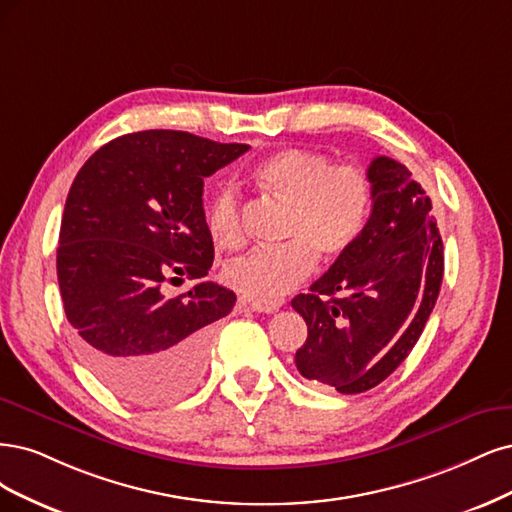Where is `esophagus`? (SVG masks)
<instances>
[{
	"label": "esophagus",
	"mask_w": 512,
	"mask_h": 512,
	"mask_svg": "<svg viewBox=\"0 0 512 512\" xmlns=\"http://www.w3.org/2000/svg\"><path fill=\"white\" fill-rule=\"evenodd\" d=\"M244 304H249V308H253L255 312H268V315L280 308V302L276 300H246Z\"/></svg>",
	"instance_id": "1"
}]
</instances>
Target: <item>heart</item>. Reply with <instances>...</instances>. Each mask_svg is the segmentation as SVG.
<instances>
[{
	"label": "heart",
	"instance_id": "heart-1",
	"mask_svg": "<svg viewBox=\"0 0 512 512\" xmlns=\"http://www.w3.org/2000/svg\"><path fill=\"white\" fill-rule=\"evenodd\" d=\"M257 183L291 206L280 249H255L223 272L225 283L253 300H278L315 270L317 255L334 261L349 253L370 217V180L355 166H334L312 148H283L253 170ZM212 242L236 249L244 242L240 197L232 187L214 193L206 212Z\"/></svg>",
	"mask_w": 512,
	"mask_h": 512
}]
</instances>
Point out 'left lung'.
<instances>
[{"instance_id": "1", "label": "left lung", "mask_w": 512, "mask_h": 512, "mask_svg": "<svg viewBox=\"0 0 512 512\" xmlns=\"http://www.w3.org/2000/svg\"><path fill=\"white\" fill-rule=\"evenodd\" d=\"M372 212L349 253L291 306L308 325L295 366L308 381L364 393L398 368L436 306L444 255L432 200L406 166L376 157Z\"/></svg>"}]
</instances>
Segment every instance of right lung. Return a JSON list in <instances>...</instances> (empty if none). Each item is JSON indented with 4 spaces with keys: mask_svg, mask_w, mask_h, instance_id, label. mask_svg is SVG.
<instances>
[{
    "mask_svg": "<svg viewBox=\"0 0 512 512\" xmlns=\"http://www.w3.org/2000/svg\"><path fill=\"white\" fill-rule=\"evenodd\" d=\"M249 144L148 129L95 151L65 200L57 278L76 349L100 381L131 404L187 395L206 368L212 325L234 291L204 280L214 244L204 178ZM197 279L168 299L163 282Z\"/></svg>",
    "mask_w": 512,
    "mask_h": 512,
    "instance_id": "right-lung-1",
    "label": "right lung"
}]
</instances>
